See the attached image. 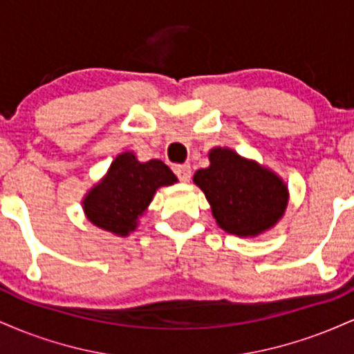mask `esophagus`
Masks as SVG:
<instances>
[{
    "instance_id": "34e87169",
    "label": "esophagus",
    "mask_w": 354,
    "mask_h": 354,
    "mask_svg": "<svg viewBox=\"0 0 354 354\" xmlns=\"http://www.w3.org/2000/svg\"><path fill=\"white\" fill-rule=\"evenodd\" d=\"M174 173H176V176L180 178L181 181H189L191 178V166L188 163L185 165H176L174 166Z\"/></svg>"
}]
</instances>
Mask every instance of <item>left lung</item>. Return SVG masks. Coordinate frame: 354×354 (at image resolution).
<instances>
[{"mask_svg": "<svg viewBox=\"0 0 354 354\" xmlns=\"http://www.w3.org/2000/svg\"><path fill=\"white\" fill-rule=\"evenodd\" d=\"M226 233L254 238L273 228L288 206V186L278 174L230 148H213L209 166L193 176Z\"/></svg>", "mask_w": 354, "mask_h": 354, "instance_id": "8db88e82", "label": "left lung"}]
</instances>
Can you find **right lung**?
Here are the masks:
<instances>
[{
  "mask_svg": "<svg viewBox=\"0 0 354 354\" xmlns=\"http://www.w3.org/2000/svg\"><path fill=\"white\" fill-rule=\"evenodd\" d=\"M176 181L178 178L163 161L140 163L135 153H121L103 180L84 196V214L98 228L116 236H128L136 230L138 218L149 206L156 189Z\"/></svg>",
  "mask_w": 354,
  "mask_h": 354,
  "instance_id": "obj_1",
  "label": "right lung"
}]
</instances>
